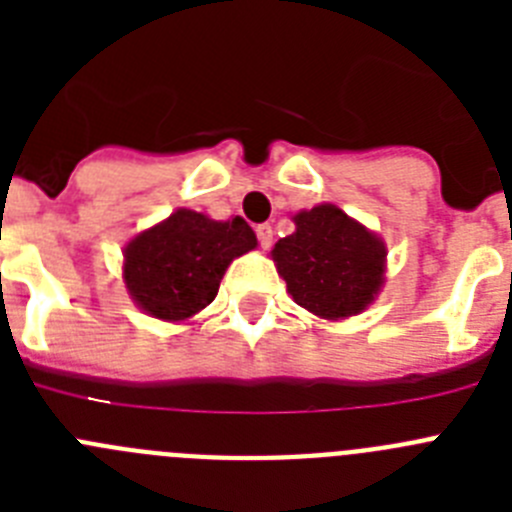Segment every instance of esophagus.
I'll return each mask as SVG.
<instances>
[{
	"label": "esophagus",
	"mask_w": 512,
	"mask_h": 512,
	"mask_svg": "<svg viewBox=\"0 0 512 512\" xmlns=\"http://www.w3.org/2000/svg\"><path fill=\"white\" fill-rule=\"evenodd\" d=\"M256 235H259L261 248H269V246H271V241H274V230H271V225H269V223L259 225V228H256Z\"/></svg>",
	"instance_id": "obj_1"
}]
</instances>
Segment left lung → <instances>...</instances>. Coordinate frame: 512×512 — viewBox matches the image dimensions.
<instances>
[{
  "label": "left lung",
  "instance_id": "obj_1",
  "mask_svg": "<svg viewBox=\"0 0 512 512\" xmlns=\"http://www.w3.org/2000/svg\"><path fill=\"white\" fill-rule=\"evenodd\" d=\"M295 233L279 238L271 261L292 300L328 323L361 315L387 282V246L333 202L292 215Z\"/></svg>",
  "mask_w": 512,
  "mask_h": 512
}]
</instances>
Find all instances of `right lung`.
I'll list each match as a JSON object with an SVG mask.
<instances>
[{"label": "right lung", "instance_id": "1", "mask_svg": "<svg viewBox=\"0 0 512 512\" xmlns=\"http://www.w3.org/2000/svg\"><path fill=\"white\" fill-rule=\"evenodd\" d=\"M256 246L243 217L212 220L179 207L125 243L120 277L146 315L161 323H194L215 300L228 266Z\"/></svg>", "mask_w": 512, "mask_h": 512}]
</instances>
